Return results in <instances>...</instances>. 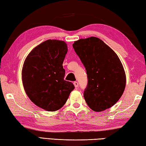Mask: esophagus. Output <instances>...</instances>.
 I'll return each instance as SVG.
<instances>
[{
  "label": "esophagus",
  "mask_w": 146,
  "mask_h": 146,
  "mask_svg": "<svg viewBox=\"0 0 146 146\" xmlns=\"http://www.w3.org/2000/svg\"><path fill=\"white\" fill-rule=\"evenodd\" d=\"M74 85L76 88H77L79 86V83L77 82V81H74Z\"/></svg>",
  "instance_id": "obj_1"
}]
</instances>
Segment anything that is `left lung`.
<instances>
[{
    "label": "left lung",
    "mask_w": 146,
    "mask_h": 146,
    "mask_svg": "<svg viewBox=\"0 0 146 146\" xmlns=\"http://www.w3.org/2000/svg\"><path fill=\"white\" fill-rule=\"evenodd\" d=\"M72 46L87 74L88 85L83 94L86 103L96 111L111 108L126 86V74L118 56L94 36L76 41Z\"/></svg>",
    "instance_id": "obj_1"
}]
</instances>
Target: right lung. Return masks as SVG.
Wrapping results in <instances>:
<instances>
[{
  "label": "right lung",
  "mask_w": 146,
  "mask_h": 146,
  "mask_svg": "<svg viewBox=\"0 0 146 146\" xmlns=\"http://www.w3.org/2000/svg\"><path fill=\"white\" fill-rule=\"evenodd\" d=\"M68 51L63 41L48 40L31 51L22 70L23 86L33 103L48 111L60 109L74 89L64 80L63 62Z\"/></svg>",
  "instance_id": "add662e5"
}]
</instances>
